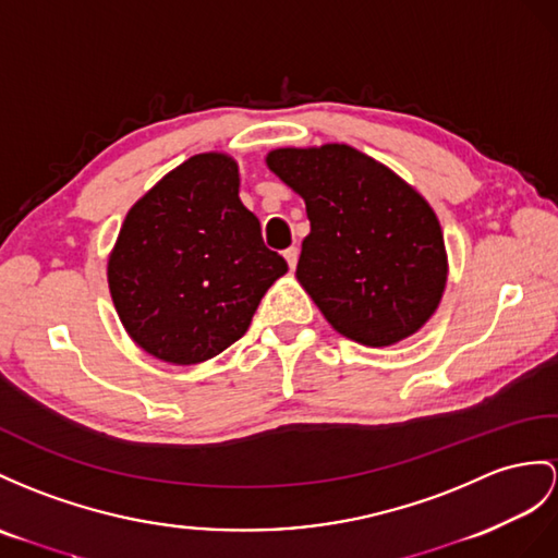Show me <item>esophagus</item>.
<instances>
[{
	"label": "esophagus",
	"mask_w": 558,
	"mask_h": 558,
	"mask_svg": "<svg viewBox=\"0 0 558 558\" xmlns=\"http://www.w3.org/2000/svg\"><path fill=\"white\" fill-rule=\"evenodd\" d=\"M283 257H287L289 267L295 269V265H298V248H287V251H283Z\"/></svg>",
	"instance_id": "34e87169"
}]
</instances>
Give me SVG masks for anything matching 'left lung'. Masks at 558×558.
Returning a JSON list of instances; mask_svg holds the SVG:
<instances>
[{"mask_svg":"<svg viewBox=\"0 0 558 558\" xmlns=\"http://www.w3.org/2000/svg\"><path fill=\"white\" fill-rule=\"evenodd\" d=\"M267 168L305 201L295 277L333 329L388 348L416 333L447 283L442 229L400 174L348 144L275 148Z\"/></svg>","mask_w":558,"mask_h":558,"instance_id":"obj_1","label":"left lung"}]
</instances>
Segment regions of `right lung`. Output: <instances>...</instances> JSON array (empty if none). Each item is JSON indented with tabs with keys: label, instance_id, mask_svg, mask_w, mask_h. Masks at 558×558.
Wrapping results in <instances>:
<instances>
[{
	"label": "right lung",
	"instance_id": "obj_1",
	"mask_svg": "<svg viewBox=\"0 0 558 558\" xmlns=\"http://www.w3.org/2000/svg\"><path fill=\"white\" fill-rule=\"evenodd\" d=\"M239 198L229 154H198L130 208L108 255L118 317L148 355L198 364L248 331L263 295L287 275Z\"/></svg>",
	"mask_w": 558,
	"mask_h": 558
}]
</instances>
